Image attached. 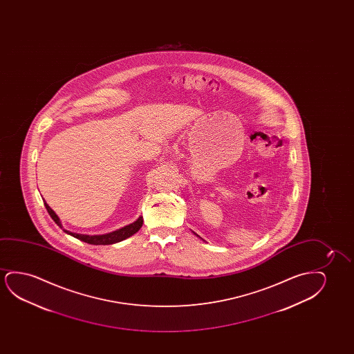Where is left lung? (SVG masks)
<instances>
[{"label": "left lung", "mask_w": 354, "mask_h": 354, "mask_svg": "<svg viewBox=\"0 0 354 354\" xmlns=\"http://www.w3.org/2000/svg\"><path fill=\"white\" fill-rule=\"evenodd\" d=\"M194 234H196V236H197V237H199L198 234H197V233H194ZM201 238V237H199Z\"/></svg>", "instance_id": "8db88e82"}]
</instances>
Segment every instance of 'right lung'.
I'll return each instance as SVG.
<instances>
[{
  "mask_svg": "<svg viewBox=\"0 0 354 354\" xmlns=\"http://www.w3.org/2000/svg\"><path fill=\"white\" fill-rule=\"evenodd\" d=\"M44 207L47 209L50 218H53L54 223L58 225L59 227L63 228V231L65 233H68L73 237L77 238L82 242L88 243V244H94V245H107V244H113V243L121 242L124 241L126 238L131 237L134 233L138 232L142 226V216H139V218L131 223V225H127L124 227L120 228L117 231L113 232L106 233V234H95V236H89V234H81V233L70 232L68 230H65L63 227V225L60 223V218H58V215L54 213V210L49 207L48 204L46 203V201L44 199Z\"/></svg>",
  "mask_w": 354,
  "mask_h": 354,
  "instance_id": "right-lung-1",
  "label": "right lung"
}]
</instances>
